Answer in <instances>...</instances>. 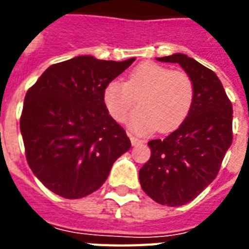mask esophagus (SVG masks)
Instances as JSON below:
<instances>
[{
  "mask_svg": "<svg viewBox=\"0 0 249 249\" xmlns=\"http://www.w3.org/2000/svg\"><path fill=\"white\" fill-rule=\"evenodd\" d=\"M129 138H130V142H132L133 146H138V144L143 143L144 142L143 140H141V138H138V137L132 136V134H129Z\"/></svg>",
  "mask_w": 249,
  "mask_h": 249,
  "instance_id": "esophagus-1",
  "label": "esophagus"
}]
</instances>
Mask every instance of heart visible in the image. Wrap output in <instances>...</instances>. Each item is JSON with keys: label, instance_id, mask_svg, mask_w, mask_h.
<instances>
[{"label": "heart", "instance_id": "1", "mask_svg": "<svg viewBox=\"0 0 249 249\" xmlns=\"http://www.w3.org/2000/svg\"><path fill=\"white\" fill-rule=\"evenodd\" d=\"M195 95L194 81L189 73L172 71L154 62L137 66L126 83L109 81L103 91V101L109 115L116 121L126 120L137 105L129 126L137 133L170 132L189 115Z\"/></svg>", "mask_w": 249, "mask_h": 249}]
</instances>
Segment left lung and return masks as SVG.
Listing matches in <instances>:
<instances>
[{"instance_id": "8db88e82", "label": "left lung", "mask_w": 249, "mask_h": 249, "mask_svg": "<svg viewBox=\"0 0 249 249\" xmlns=\"http://www.w3.org/2000/svg\"><path fill=\"white\" fill-rule=\"evenodd\" d=\"M178 63L194 81L185 121L164 140L148 142L151 156L140 169L141 187L161 205L179 207L217 177L232 142V106L216 73L185 54L158 58Z\"/></svg>"}]
</instances>
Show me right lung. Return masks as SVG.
<instances>
[{
  "mask_svg": "<svg viewBox=\"0 0 249 249\" xmlns=\"http://www.w3.org/2000/svg\"><path fill=\"white\" fill-rule=\"evenodd\" d=\"M134 60L76 56L50 66L25 94L20 132L27 163L56 195L80 199L97 191L132 146L108 115L103 91Z\"/></svg>",
  "mask_w": 249,
  "mask_h": 249,
  "instance_id": "right-lung-1",
  "label": "right lung"
}]
</instances>
